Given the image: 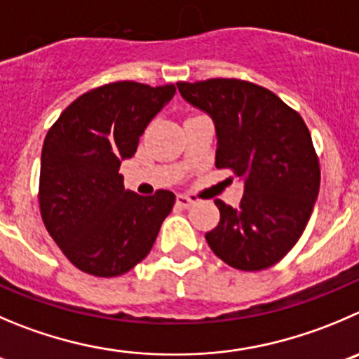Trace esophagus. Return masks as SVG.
I'll list each match as a JSON object with an SVG mask.
<instances>
[{
  "label": "esophagus",
  "instance_id": "obj_1",
  "mask_svg": "<svg viewBox=\"0 0 359 359\" xmlns=\"http://www.w3.org/2000/svg\"><path fill=\"white\" fill-rule=\"evenodd\" d=\"M194 203H196V201H194L192 197L185 196V194H180V196L176 197V204H177V206H180V208H190Z\"/></svg>",
  "mask_w": 359,
  "mask_h": 359
}]
</instances>
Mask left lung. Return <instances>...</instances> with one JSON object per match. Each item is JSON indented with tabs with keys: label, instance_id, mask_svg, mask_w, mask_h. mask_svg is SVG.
Masks as SVG:
<instances>
[{
	"label": "left lung",
	"instance_id": "left-lung-1",
	"mask_svg": "<svg viewBox=\"0 0 359 359\" xmlns=\"http://www.w3.org/2000/svg\"><path fill=\"white\" fill-rule=\"evenodd\" d=\"M213 119L218 169L243 180L240 208L215 201L220 222L206 241L225 264L259 271L296 245L313 211L320 169L305 121L275 93L240 79L177 83Z\"/></svg>",
	"mask_w": 359,
	"mask_h": 359
}]
</instances>
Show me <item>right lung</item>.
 <instances>
[{
	"label": "right lung",
	"instance_id": "1",
	"mask_svg": "<svg viewBox=\"0 0 359 359\" xmlns=\"http://www.w3.org/2000/svg\"><path fill=\"white\" fill-rule=\"evenodd\" d=\"M176 93L119 81L72 102L47 132L40 163V213L68 261L95 276L130 271L151 250L176 196L125 190L119 165Z\"/></svg>",
	"mask_w": 359,
	"mask_h": 359
}]
</instances>
